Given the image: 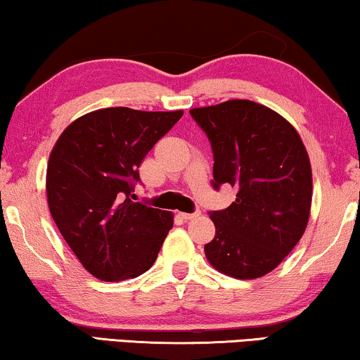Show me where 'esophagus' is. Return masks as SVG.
<instances>
[{
  "label": "esophagus",
  "mask_w": 360,
  "mask_h": 360,
  "mask_svg": "<svg viewBox=\"0 0 360 360\" xmlns=\"http://www.w3.org/2000/svg\"><path fill=\"white\" fill-rule=\"evenodd\" d=\"M200 216V212H181V217L186 219V221H191V219H195Z\"/></svg>",
  "instance_id": "obj_1"
}]
</instances>
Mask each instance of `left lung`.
I'll use <instances>...</instances> for the list:
<instances>
[{
  "instance_id": "1",
  "label": "left lung",
  "mask_w": 360,
  "mask_h": 360,
  "mask_svg": "<svg viewBox=\"0 0 360 360\" xmlns=\"http://www.w3.org/2000/svg\"><path fill=\"white\" fill-rule=\"evenodd\" d=\"M214 154L212 186L227 184L236 201L210 212L216 236L207 262L236 279L273 271L304 236L311 206L310 159L284 117L252 101L191 108Z\"/></svg>"
}]
</instances>
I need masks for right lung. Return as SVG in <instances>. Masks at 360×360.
I'll list each match as a JSON object with an SVG mask.
<instances>
[{
    "mask_svg": "<svg viewBox=\"0 0 360 360\" xmlns=\"http://www.w3.org/2000/svg\"><path fill=\"white\" fill-rule=\"evenodd\" d=\"M184 115L128 107L94 110L60 134L46 167V200L61 236L101 281L153 266L174 214L131 201L139 165Z\"/></svg>",
    "mask_w": 360,
    "mask_h": 360,
    "instance_id": "1",
    "label": "right lung"
}]
</instances>
